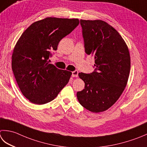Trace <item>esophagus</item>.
Returning <instances> with one entry per match:
<instances>
[{"label":"esophagus","instance_id":"1","mask_svg":"<svg viewBox=\"0 0 147 147\" xmlns=\"http://www.w3.org/2000/svg\"><path fill=\"white\" fill-rule=\"evenodd\" d=\"M72 76L73 77H78V71H74L72 72Z\"/></svg>","mask_w":147,"mask_h":147}]
</instances>
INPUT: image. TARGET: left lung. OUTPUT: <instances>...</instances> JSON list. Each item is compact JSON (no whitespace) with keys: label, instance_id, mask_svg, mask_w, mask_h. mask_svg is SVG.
I'll return each mask as SVG.
<instances>
[{"label":"left lung","instance_id":"8db88e82","mask_svg":"<svg viewBox=\"0 0 147 147\" xmlns=\"http://www.w3.org/2000/svg\"><path fill=\"white\" fill-rule=\"evenodd\" d=\"M85 50L94 57L95 71L80 73L85 88L78 92L80 104L94 113L107 110L121 96L131 69L129 49L119 33L102 20H80Z\"/></svg>","mask_w":147,"mask_h":147}]
</instances>
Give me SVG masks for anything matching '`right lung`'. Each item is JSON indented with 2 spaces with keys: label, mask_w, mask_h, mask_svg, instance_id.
Listing matches in <instances>:
<instances>
[{
  "label": "right lung",
  "mask_w": 147,
  "mask_h": 147,
  "mask_svg": "<svg viewBox=\"0 0 147 147\" xmlns=\"http://www.w3.org/2000/svg\"><path fill=\"white\" fill-rule=\"evenodd\" d=\"M79 23L77 18L48 17L31 24L17 41L11 66L20 90L31 102L51 101L69 81L71 71L59 69L48 60Z\"/></svg>",
  "instance_id": "add662e5"
}]
</instances>
